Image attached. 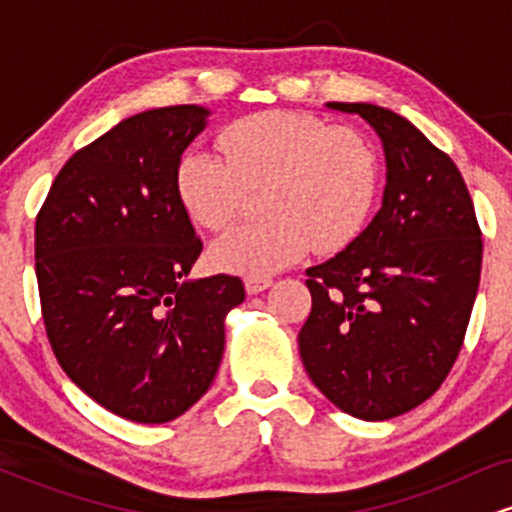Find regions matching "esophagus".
I'll return each instance as SVG.
<instances>
[{
	"label": "esophagus",
	"instance_id": "esophagus-1",
	"mask_svg": "<svg viewBox=\"0 0 512 512\" xmlns=\"http://www.w3.org/2000/svg\"><path fill=\"white\" fill-rule=\"evenodd\" d=\"M269 286H272V279H267V276H248L245 279V291L248 293H260Z\"/></svg>",
	"mask_w": 512,
	"mask_h": 512
}]
</instances>
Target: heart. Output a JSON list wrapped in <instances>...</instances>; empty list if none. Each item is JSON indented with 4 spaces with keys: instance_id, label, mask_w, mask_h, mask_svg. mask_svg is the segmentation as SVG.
I'll return each mask as SVG.
<instances>
[{
    "instance_id": "heart-1",
    "label": "heart",
    "mask_w": 512,
    "mask_h": 512,
    "mask_svg": "<svg viewBox=\"0 0 512 512\" xmlns=\"http://www.w3.org/2000/svg\"><path fill=\"white\" fill-rule=\"evenodd\" d=\"M219 151L190 149L175 192L197 226L219 233L264 190L269 219L236 228L211 248L226 272L269 276L310 250H342L366 226L380 185L378 154L361 132L296 110H269L228 125Z\"/></svg>"
}]
</instances>
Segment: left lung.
I'll list each match as a JSON object with an SVG mask.
<instances>
[{"instance_id":"1","label":"left lung","mask_w":512,"mask_h":512,"mask_svg":"<svg viewBox=\"0 0 512 512\" xmlns=\"http://www.w3.org/2000/svg\"><path fill=\"white\" fill-rule=\"evenodd\" d=\"M380 134L383 207L332 260L310 267L298 332L303 366L334 407L366 421L419 407L448 378L479 289L481 228L452 158L409 120L370 103H330Z\"/></svg>"}]
</instances>
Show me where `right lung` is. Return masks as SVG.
<instances>
[{
	"label": "right lung",
	"mask_w": 512,
	"mask_h": 512,
	"mask_svg": "<svg viewBox=\"0 0 512 512\" xmlns=\"http://www.w3.org/2000/svg\"><path fill=\"white\" fill-rule=\"evenodd\" d=\"M207 125L199 105L146 110L64 163L35 216V276L52 354L122 419L166 424L219 370L238 276L185 281L202 252L175 168Z\"/></svg>",
	"instance_id": "right-lung-1"
}]
</instances>
